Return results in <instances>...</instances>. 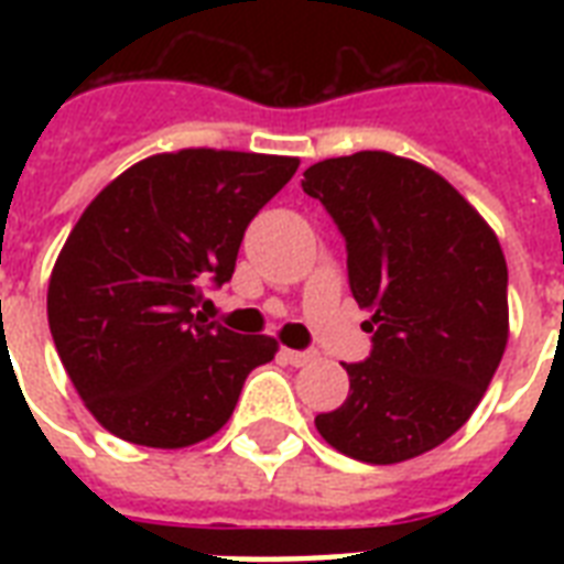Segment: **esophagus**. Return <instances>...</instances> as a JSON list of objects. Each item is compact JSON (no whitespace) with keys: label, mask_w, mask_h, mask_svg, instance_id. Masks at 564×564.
I'll return each mask as SVG.
<instances>
[{"label":"esophagus","mask_w":564,"mask_h":564,"mask_svg":"<svg viewBox=\"0 0 564 564\" xmlns=\"http://www.w3.org/2000/svg\"><path fill=\"white\" fill-rule=\"evenodd\" d=\"M316 354L313 351H295V348H281V360L290 362V366H307Z\"/></svg>","instance_id":"34e87169"}]
</instances>
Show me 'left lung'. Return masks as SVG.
<instances>
[{
    "mask_svg": "<svg viewBox=\"0 0 564 564\" xmlns=\"http://www.w3.org/2000/svg\"><path fill=\"white\" fill-rule=\"evenodd\" d=\"M301 187L336 221L371 313V354L345 366L348 398L316 430L360 463L427 454L471 419L507 348L498 237L442 175L389 152L313 163Z\"/></svg>",
    "mask_w": 564,
    "mask_h": 564,
    "instance_id": "8db88e82",
    "label": "left lung"
}]
</instances>
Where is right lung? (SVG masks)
<instances>
[{
	"label": "right lung",
	"instance_id": "obj_1",
	"mask_svg": "<svg viewBox=\"0 0 564 564\" xmlns=\"http://www.w3.org/2000/svg\"><path fill=\"white\" fill-rule=\"evenodd\" d=\"M299 158L184 149L110 181L75 221L48 281L66 375L113 436L187 447L230 419L272 336L234 334L195 307L230 281L248 221Z\"/></svg>",
	"mask_w": 564,
	"mask_h": 564
}]
</instances>
